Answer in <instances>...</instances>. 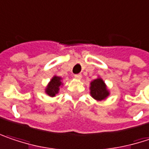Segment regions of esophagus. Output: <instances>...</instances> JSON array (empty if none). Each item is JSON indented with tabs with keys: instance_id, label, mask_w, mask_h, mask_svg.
I'll use <instances>...</instances> for the list:
<instances>
[{
	"instance_id": "esophagus-1",
	"label": "esophagus",
	"mask_w": 149,
	"mask_h": 149,
	"mask_svg": "<svg viewBox=\"0 0 149 149\" xmlns=\"http://www.w3.org/2000/svg\"><path fill=\"white\" fill-rule=\"evenodd\" d=\"M74 77L76 79H78V80H80L81 78H82V75L81 74H76L74 75Z\"/></svg>"
}]
</instances>
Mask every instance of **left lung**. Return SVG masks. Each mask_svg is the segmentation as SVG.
Masks as SVG:
<instances>
[{
    "instance_id": "1",
    "label": "left lung",
    "mask_w": 149,
    "mask_h": 149,
    "mask_svg": "<svg viewBox=\"0 0 149 149\" xmlns=\"http://www.w3.org/2000/svg\"><path fill=\"white\" fill-rule=\"evenodd\" d=\"M89 94L95 101L101 102L105 101L110 95V91L107 88L105 81L101 77H98L90 82Z\"/></svg>"
}]
</instances>
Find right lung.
I'll return each instance as SVG.
<instances>
[{
  "label": "right lung",
  "instance_id": "add662e5",
  "mask_svg": "<svg viewBox=\"0 0 149 149\" xmlns=\"http://www.w3.org/2000/svg\"><path fill=\"white\" fill-rule=\"evenodd\" d=\"M63 84H63L62 77L57 75H54L48 82L46 88H44L45 93L48 96L54 97L55 96V95H57L60 92V88L63 86Z\"/></svg>",
  "mask_w": 149,
  "mask_h": 149
}]
</instances>
